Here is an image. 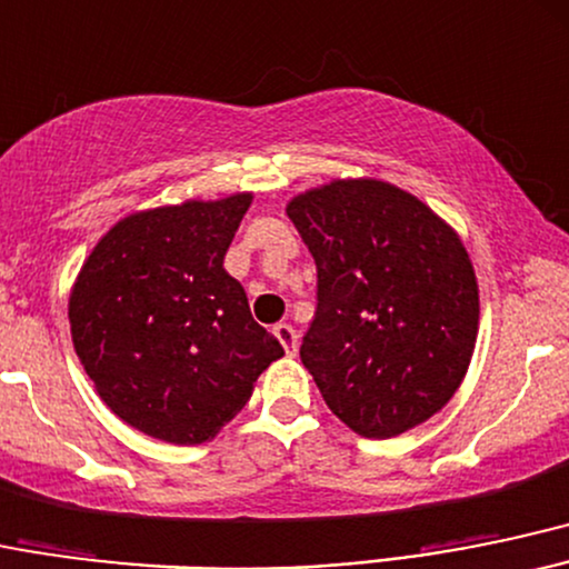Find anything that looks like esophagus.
I'll return each instance as SVG.
<instances>
[{
    "label": "esophagus",
    "mask_w": 569,
    "mask_h": 569,
    "mask_svg": "<svg viewBox=\"0 0 569 569\" xmlns=\"http://www.w3.org/2000/svg\"><path fill=\"white\" fill-rule=\"evenodd\" d=\"M273 336L279 338V343H282L287 355L298 352V333H296V328H292V325H287V322L273 325Z\"/></svg>",
    "instance_id": "obj_1"
}]
</instances>
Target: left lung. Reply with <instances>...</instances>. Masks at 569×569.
<instances>
[{"mask_svg": "<svg viewBox=\"0 0 569 569\" xmlns=\"http://www.w3.org/2000/svg\"><path fill=\"white\" fill-rule=\"evenodd\" d=\"M287 214L317 263L301 360L330 411L379 440L436 417L468 373L481 315L459 233L373 177L303 190Z\"/></svg>", "mask_w": 569, "mask_h": 569, "instance_id": "8db88e82", "label": "left lung"}]
</instances>
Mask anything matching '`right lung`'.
I'll list each match as a JSON object with an SVG mask.
<instances>
[{"label":"right lung","instance_id":"obj_1","mask_svg":"<svg viewBox=\"0 0 569 569\" xmlns=\"http://www.w3.org/2000/svg\"><path fill=\"white\" fill-rule=\"evenodd\" d=\"M252 193L133 212L69 292L72 343L114 417L177 446L212 440L284 355L222 268Z\"/></svg>","mask_w":569,"mask_h":569}]
</instances>
